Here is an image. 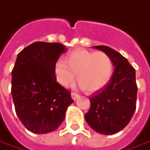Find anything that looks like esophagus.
<instances>
[{
  "label": "esophagus",
  "mask_w": 150,
  "mask_h": 150,
  "mask_svg": "<svg viewBox=\"0 0 150 150\" xmlns=\"http://www.w3.org/2000/svg\"><path fill=\"white\" fill-rule=\"evenodd\" d=\"M71 97L74 100H76L79 98V95L77 94L76 92H71Z\"/></svg>",
  "instance_id": "esophagus-1"
}]
</instances>
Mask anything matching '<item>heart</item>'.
Listing matches in <instances>:
<instances>
[{
  "label": "heart",
  "mask_w": 150,
  "mask_h": 150,
  "mask_svg": "<svg viewBox=\"0 0 150 150\" xmlns=\"http://www.w3.org/2000/svg\"><path fill=\"white\" fill-rule=\"evenodd\" d=\"M112 71L111 57L101 50H75L66 55L65 61L59 59L54 64V74L59 84L67 87L76 75L79 84L88 92L104 88L110 80Z\"/></svg>",
  "instance_id": "obj_1"
}]
</instances>
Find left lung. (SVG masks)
I'll use <instances>...</instances> for the list:
<instances>
[{
    "mask_svg": "<svg viewBox=\"0 0 150 150\" xmlns=\"http://www.w3.org/2000/svg\"><path fill=\"white\" fill-rule=\"evenodd\" d=\"M106 52L115 67L109 83L89 97L91 107L85 120L96 132L112 135L125 128L137 106L136 71L127 59L106 46H93Z\"/></svg>",
    "mask_w": 150,
    "mask_h": 150,
    "instance_id": "obj_1",
    "label": "left lung"
}]
</instances>
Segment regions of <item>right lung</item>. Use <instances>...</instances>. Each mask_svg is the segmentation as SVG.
Wrapping results in <instances>:
<instances>
[{
  "instance_id": "right-lung-1",
  "label": "right lung",
  "mask_w": 150,
  "mask_h": 150,
  "mask_svg": "<svg viewBox=\"0 0 150 150\" xmlns=\"http://www.w3.org/2000/svg\"><path fill=\"white\" fill-rule=\"evenodd\" d=\"M66 51L61 43L36 42L18 54L12 71V96L17 116L30 132L43 134L58 129L74 101L54 74V64Z\"/></svg>"
}]
</instances>
